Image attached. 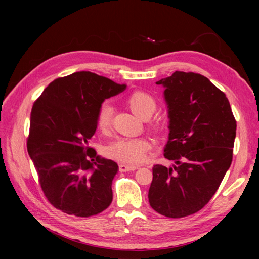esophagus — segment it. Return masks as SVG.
<instances>
[{
  "label": "esophagus",
  "instance_id": "obj_1",
  "mask_svg": "<svg viewBox=\"0 0 259 259\" xmlns=\"http://www.w3.org/2000/svg\"><path fill=\"white\" fill-rule=\"evenodd\" d=\"M138 166H132V165H126V164H120L119 169L120 171H130V170H135L137 169Z\"/></svg>",
  "mask_w": 259,
  "mask_h": 259
}]
</instances>
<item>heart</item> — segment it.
<instances>
[{
	"mask_svg": "<svg viewBox=\"0 0 259 259\" xmlns=\"http://www.w3.org/2000/svg\"><path fill=\"white\" fill-rule=\"evenodd\" d=\"M126 105L131 109V111L142 120L149 119L156 110L155 99L143 91L132 93L126 98ZM111 105L106 103L103 106H100L96 119L97 128L100 132H108L111 127ZM159 126L160 125L158 123L151 124V128L153 131H158L160 128ZM150 148L151 143L147 138H124L109 145L106 148L105 153L108 158L113 159L117 162L128 164V165H137V164L143 163L146 160Z\"/></svg>",
	"mask_w": 259,
	"mask_h": 259,
	"instance_id": "1",
	"label": "heart"
}]
</instances>
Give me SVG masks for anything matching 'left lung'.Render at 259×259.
<instances>
[{"label": "left lung", "instance_id": "8db88e82", "mask_svg": "<svg viewBox=\"0 0 259 259\" xmlns=\"http://www.w3.org/2000/svg\"><path fill=\"white\" fill-rule=\"evenodd\" d=\"M156 84L164 88L169 120L164 156L174 163L152 167L148 198L159 214L180 218L217 191L231 165L237 122L228 98L204 75L176 71Z\"/></svg>", "mask_w": 259, "mask_h": 259}]
</instances>
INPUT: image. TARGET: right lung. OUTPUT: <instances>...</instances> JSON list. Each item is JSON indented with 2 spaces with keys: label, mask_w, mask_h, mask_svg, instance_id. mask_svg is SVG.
<instances>
[{
  "label": "right lung",
  "mask_w": 259,
  "mask_h": 259,
  "mask_svg": "<svg viewBox=\"0 0 259 259\" xmlns=\"http://www.w3.org/2000/svg\"><path fill=\"white\" fill-rule=\"evenodd\" d=\"M125 89L96 73L74 72L54 80L32 107L28 153L45 197L66 214L90 217L111 204L119 166L96 155L89 140L101 104Z\"/></svg>",
  "instance_id": "right-lung-1"
}]
</instances>
